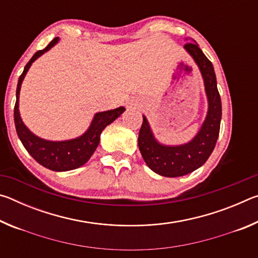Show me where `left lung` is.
<instances>
[{
    "mask_svg": "<svg viewBox=\"0 0 258 258\" xmlns=\"http://www.w3.org/2000/svg\"><path fill=\"white\" fill-rule=\"evenodd\" d=\"M184 45L202 74L207 98V113L197 134L182 145H165L157 140L147 117L139 133L138 145L143 160L151 171L166 177H177L196 171L206 163L215 148L222 118L221 97L213 63L194 40Z\"/></svg>",
    "mask_w": 258,
    "mask_h": 258,
    "instance_id": "obj_1",
    "label": "left lung"
}]
</instances>
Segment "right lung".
<instances>
[{"mask_svg": "<svg viewBox=\"0 0 258 258\" xmlns=\"http://www.w3.org/2000/svg\"><path fill=\"white\" fill-rule=\"evenodd\" d=\"M58 43L59 37H55L54 40H52L49 43V45L44 50L37 51L25 66L24 72L19 77L18 85H17L15 125L17 134H18L25 149L28 151V154L38 164L54 172H67L81 167V166L89 161L91 156L93 155V152L99 146L100 135H101L102 131L109 124H111L113 120L118 118L121 113L125 111V108L118 107L116 109H111V110L97 112L93 116V119L91 120L89 128L77 138L63 140V141H51V140L42 139L37 137L36 134H34L25 125L20 116L19 97L21 84H23L26 74L29 71L34 61H36L41 55L50 51Z\"/></svg>", "mask_w": 258, "mask_h": 258, "instance_id": "right-lung-1", "label": "right lung"}]
</instances>
